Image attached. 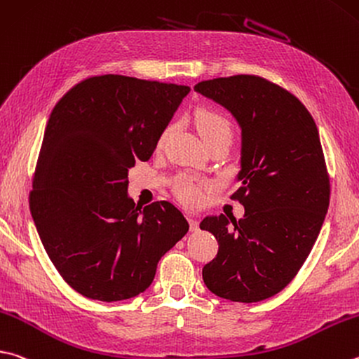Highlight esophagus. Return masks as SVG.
<instances>
[{"instance_id": "34e87169", "label": "esophagus", "mask_w": 359, "mask_h": 359, "mask_svg": "<svg viewBox=\"0 0 359 359\" xmlns=\"http://www.w3.org/2000/svg\"><path fill=\"white\" fill-rule=\"evenodd\" d=\"M188 221H190V229L194 232V231H198L199 229V221L196 219V218H193V217H190L188 218Z\"/></svg>"}]
</instances>
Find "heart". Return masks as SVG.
Masks as SVG:
<instances>
[{"label":"heart","mask_w":359,"mask_h":359,"mask_svg":"<svg viewBox=\"0 0 359 359\" xmlns=\"http://www.w3.org/2000/svg\"><path fill=\"white\" fill-rule=\"evenodd\" d=\"M196 126L199 135L205 142L212 138H217L219 135H232V126L227 116L218 109L213 108H201L196 113ZM168 132V130H166ZM166 132L163 133L161 140L165 138ZM204 187L201 180L194 177H182L175 182V191L179 198L188 205H196L204 196Z\"/></svg>","instance_id":"obj_1"}]
</instances>
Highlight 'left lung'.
<instances>
[{
	"label": "left lung",
	"instance_id": "8db88e82",
	"mask_svg": "<svg viewBox=\"0 0 359 359\" xmlns=\"http://www.w3.org/2000/svg\"><path fill=\"white\" fill-rule=\"evenodd\" d=\"M194 90L229 111L242 130V219L207 217L201 229L218 240L202 269L221 298L256 303L281 292L314 246L330 205V177L308 109L289 90L256 75L201 81Z\"/></svg>",
	"mask_w": 359,
	"mask_h": 359
}]
</instances>
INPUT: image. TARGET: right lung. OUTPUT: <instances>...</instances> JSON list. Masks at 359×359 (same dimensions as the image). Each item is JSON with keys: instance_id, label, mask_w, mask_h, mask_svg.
<instances>
[{"instance_id": "right-lung-1", "label": "right lung", "mask_w": 359, "mask_h": 359, "mask_svg": "<svg viewBox=\"0 0 359 359\" xmlns=\"http://www.w3.org/2000/svg\"><path fill=\"white\" fill-rule=\"evenodd\" d=\"M188 86L123 75L88 78L56 103L45 128L29 208L64 281L99 302L133 298L188 232L168 201L141 208L128 169L147 161Z\"/></svg>"}]
</instances>
